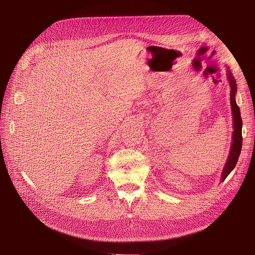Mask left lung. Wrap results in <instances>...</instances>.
Masks as SVG:
<instances>
[{
    "label": "left lung",
    "instance_id": "1",
    "mask_svg": "<svg viewBox=\"0 0 255 255\" xmlns=\"http://www.w3.org/2000/svg\"><path fill=\"white\" fill-rule=\"evenodd\" d=\"M227 79H229L231 85V105L233 111V117H234V132H233V142L231 145V151L229 158L226 160V163L224 165V168L222 170V178L221 181L223 182L226 177L230 175L232 170L235 168L238 159L242 150V126L243 122L241 119L240 109L236 102V93H237V83L236 79L233 76V73L230 69H227Z\"/></svg>",
    "mask_w": 255,
    "mask_h": 255
}]
</instances>
